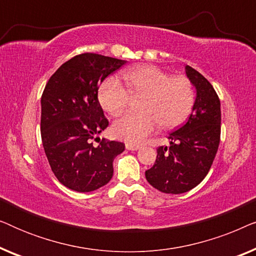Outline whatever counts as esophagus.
Wrapping results in <instances>:
<instances>
[{"instance_id": "1", "label": "esophagus", "mask_w": 256, "mask_h": 256, "mask_svg": "<svg viewBox=\"0 0 256 256\" xmlns=\"http://www.w3.org/2000/svg\"><path fill=\"white\" fill-rule=\"evenodd\" d=\"M126 148L128 150H138L141 148V146H138V144H132V143H126Z\"/></svg>"}]
</instances>
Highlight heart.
Instances as JSON below:
<instances>
[{"label":"heart","instance_id":"b5f03b06","mask_svg":"<svg viewBox=\"0 0 256 256\" xmlns=\"http://www.w3.org/2000/svg\"><path fill=\"white\" fill-rule=\"evenodd\" d=\"M124 79L127 86L114 76L104 80L99 88V101L104 110L116 116L124 113L132 96L141 98V110L124 115L112 127L113 134L127 143H141L160 124L176 127L194 108V87L186 76H171L156 66L146 65L127 70Z\"/></svg>","mask_w":256,"mask_h":256}]
</instances>
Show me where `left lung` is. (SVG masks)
<instances>
[{"instance_id":"obj_1","label":"left lung","mask_w":256,"mask_h":256,"mask_svg":"<svg viewBox=\"0 0 256 256\" xmlns=\"http://www.w3.org/2000/svg\"><path fill=\"white\" fill-rule=\"evenodd\" d=\"M186 76L197 90L186 124L168 136L170 146L157 148L156 162L146 171L150 185L180 194L197 186L208 174L220 142V100L208 80L186 65Z\"/></svg>"}]
</instances>
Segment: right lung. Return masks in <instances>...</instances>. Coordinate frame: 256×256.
Wrapping results in <instances>:
<instances>
[{
    "instance_id": "obj_1",
    "label": "right lung",
    "mask_w": 256,
    "mask_h": 256,
    "mask_svg": "<svg viewBox=\"0 0 256 256\" xmlns=\"http://www.w3.org/2000/svg\"><path fill=\"white\" fill-rule=\"evenodd\" d=\"M126 60L82 54L64 62L48 79L42 94L40 135L52 172L66 188L90 192L113 177V160L124 143L96 135L108 127L98 90ZM100 140V138H99Z\"/></svg>"
}]
</instances>
